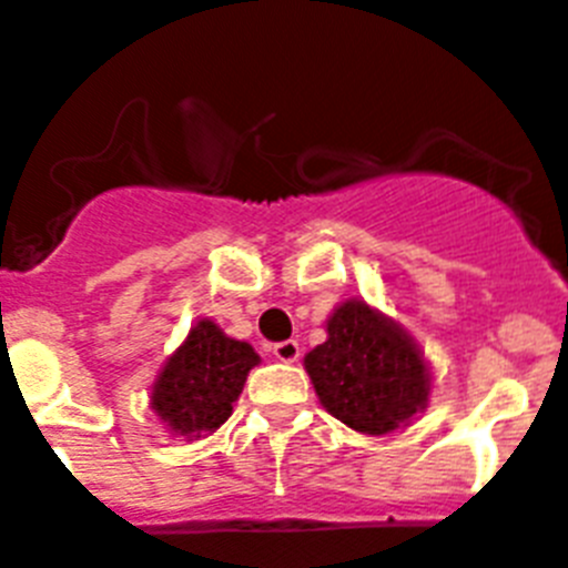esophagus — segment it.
<instances>
[{"label": "esophagus", "mask_w": 568, "mask_h": 568, "mask_svg": "<svg viewBox=\"0 0 568 568\" xmlns=\"http://www.w3.org/2000/svg\"><path fill=\"white\" fill-rule=\"evenodd\" d=\"M273 355L278 361H284V364H293V361H298L301 355L298 341H281V344L273 346Z\"/></svg>", "instance_id": "obj_1"}]
</instances>
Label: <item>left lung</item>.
<instances>
[{
  "label": "left lung",
  "mask_w": 568,
  "mask_h": 568,
  "mask_svg": "<svg viewBox=\"0 0 568 568\" xmlns=\"http://www.w3.org/2000/svg\"><path fill=\"white\" fill-rule=\"evenodd\" d=\"M321 406L361 435L409 426L429 404L433 369L398 321L364 298L341 301L327 341L304 355Z\"/></svg>",
  "instance_id": "obj_1"
}]
</instances>
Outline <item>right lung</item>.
<instances>
[{
  "label": "right lung",
  "mask_w": 568,
  "mask_h": 568,
  "mask_svg": "<svg viewBox=\"0 0 568 568\" xmlns=\"http://www.w3.org/2000/svg\"><path fill=\"white\" fill-rule=\"evenodd\" d=\"M258 364L247 341L230 338L210 318L195 321L155 375L150 409L173 438H207L233 415L244 381Z\"/></svg>",
  "instance_id": "1"
}]
</instances>
